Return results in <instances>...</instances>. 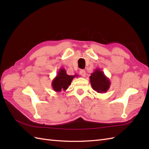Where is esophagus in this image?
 I'll list each match as a JSON object with an SVG mask.
<instances>
[{"instance_id":"esophagus-1","label":"esophagus","mask_w":149,"mask_h":149,"mask_svg":"<svg viewBox=\"0 0 149 149\" xmlns=\"http://www.w3.org/2000/svg\"><path fill=\"white\" fill-rule=\"evenodd\" d=\"M79 74L81 76H83V77L86 76V72H85V70H81L79 72Z\"/></svg>"}]
</instances>
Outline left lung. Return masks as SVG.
Here are the masks:
<instances>
[{"mask_svg":"<svg viewBox=\"0 0 149 149\" xmlns=\"http://www.w3.org/2000/svg\"><path fill=\"white\" fill-rule=\"evenodd\" d=\"M90 81L92 88L97 93H106L109 89L111 83L109 79L99 68H97L91 73Z\"/></svg>","mask_w":149,"mask_h":149,"instance_id":"obj_1","label":"left lung"}]
</instances>
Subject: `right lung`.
I'll return each instance as SVG.
<instances>
[{
  "instance_id": "add662e5",
  "label": "right lung",
  "mask_w": 149,
  "mask_h": 149,
  "mask_svg": "<svg viewBox=\"0 0 149 149\" xmlns=\"http://www.w3.org/2000/svg\"><path fill=\"white\" fill-rule=\"evenodd\" d=\"M79 75H69L66 74V71L64 68L59 70L56 76L52 81V87L56 92H61V91H66L68 86L71 84L73 79Z\"/></svg>"
}]
</instances>
